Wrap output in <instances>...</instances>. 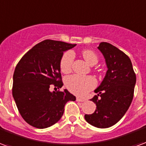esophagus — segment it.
<instances>
[{
	"instance_id": "esophagus-1",
	"label": "esophagus",
	"mask_w": 146,
	"mask_h": 146,
	"mask_svg": "<svg viewBox=\"0 0 146 146\" xmlns=\"http://www.w3.org/2000/svg\"><path fill=\"white\" fill-rule=\"evenodd\" d=\"M84 99H83V98H79V97H77L76 98V101H79V102H84Z\"/></svg>"
}]
</instances>
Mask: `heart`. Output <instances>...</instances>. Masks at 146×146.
I'll list each match as a JSON object with an SVG mask.
<instances>
[{"label": "heart", "mask_w": 146, "mask_h": 146, "mask_svg": "<svg viewBox=\"0 0 146 146\" xmlns=\"http://www.w3.org/2000/svg\"><path fill=\"white\" fill-rule=\"evenodd\" d=\"M82 56L90 66L97 64L98 61V56L91 50H84L82 52ZM73 54L72 52H66L63 54L60 61V69L62 73H70L72 69L73 61ZM66 87L70 92L75 94L83 96L87 94L90 90L93 89L96 85L95 80L91 76H83L78 75H73L66 78Z\"/></svg>", "instance_id": "obj_1"}]
</instances>
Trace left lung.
I'll return each mask as SVG.
<instances>
[{
    "instance_id": "1",
    "label": "left lung",
    "mask_w": 146,
    "mask_h": 146,
    "mask_svg": "<svg viewBox=\"0 0 146 146\" xmlns=\"http://www.w3.org/2000/svg\"><path fill=\"white\" fill-rule=\"evenodd\" d=\"M98 48L105 59L108 70L100 86L94 90L98 94L90 100L96 104V110L84 117L90 125L106 128L118 122L129 108L136 76L129 57L117 47L100 42Z\"/></svg>"
}]
</instances>
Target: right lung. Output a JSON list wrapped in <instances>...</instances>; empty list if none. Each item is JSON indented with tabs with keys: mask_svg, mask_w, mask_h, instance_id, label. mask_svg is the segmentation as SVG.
Returning a JSON list of instances; mask_svg holds the SVG:
<instances>
[{
	"mask_svg": "<svg viewBox=\"0 0 146 146\" xmlns=\"http://www.w3.org/2000/svg\"><path fill=\"white\" fill-rule=\"evenodd\" d=\"M76 44L45 40L21 59L13 76L12 94L19 113L28 124L37 128L50 127L62 117L64 106L76 97L67 90H49L51 84L61 88L60 61L63 52Z\"/></svg>",
	"mask_w": 146,
	"mask_h": 146,
	"instance_id": "1",
	"label": "right lung"
}]
</instances>
